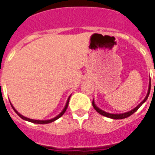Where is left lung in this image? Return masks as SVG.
<instances>
[{
	"mask_svg": "<svg viewBox=\"0 0 155 155\" xmlns=\"http://www.w3.org/2000/svg\"><path fill=\"white\" fill-rule=\"evenodd\" d=\"M155 72V71H154ZM150 87H151V81H150V83H149V90H148V93H147L146 96L145 98L143 99V101L140 102V104L137 105L136 107L134 108L133 110H131L128 111V112H125V113H120V114H111V113H108V112H105V111L102 110L101 109L98 107L97 105L95 104L94 103V101L93 100V102H92V104H93V107L94 108V110L97 111L99 114H102V115H104L105 117H108V118H110V119H113V120H121V119H124V118H127V117L130 116L131 114H133L134 112H136L138 110V109L142 105V104L147 101V99L149 97V95H150Z\"/></svg>",
	"mask_w": 155,
	"mask_h": 155,
	"instance_id": "1",
	"label": "left lung"
}]
</instances>
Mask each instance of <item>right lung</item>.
<instances>
[{"mask_svg":"<svg viewBox=\"0 0 155 155\" xmlns=\"http://www.w3.org/2000/svg\"><path fill=\"white\" fill-rule=\"evenodd\" d=\"M71 95H70V96H69V98H68V99H67V101H66V104H65V105H64V109H63V110L61 111V113L58 114L57 116H55V117H54V118H53V119H51V120H32V119H29V118H27V117L23 116L22 114H20L18 111L15 110V107H14V106L12 105V103H11V102H10V103H11V105H12V109L14 110V111H15V113L18 114L19 116L21 117V119H23V120H26V121H29V122H31V123H34V124H49V123H51V122H54V120H58V119H59L60 117H61V116H62V115H63V114H64V112H65V110H67L68 104H69V101H70V98H71Z\"/></svg>","mask_w":155,"mask_h":155,"instance_id":"right-lung-1","label":"right lung"}]
</instances>
